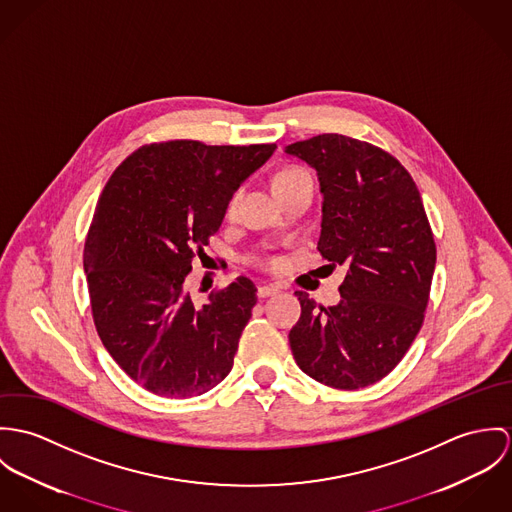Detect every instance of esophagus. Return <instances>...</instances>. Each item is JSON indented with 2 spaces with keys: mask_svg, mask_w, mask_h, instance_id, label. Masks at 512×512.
<instances>
[{
  "mask_svg": "<svg viewBox=\"0 0 512 512\" xmlns=\"http://www.w3.org/2000/svg\"><path fill=\"white\" fill-rule=\"evenodd\" d=\"M279 286H275V284H263V286H259L257 288V296L259 298H269V296H275V294H279Z\"/></svg>",
  "mask_w": 512,
  "mask_h": 512,
  "instance_id": "1",
  "label": "esophagus"
}]
</instances>
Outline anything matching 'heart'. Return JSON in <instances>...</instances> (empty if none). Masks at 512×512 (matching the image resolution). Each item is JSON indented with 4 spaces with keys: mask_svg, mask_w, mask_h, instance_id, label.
<instances>
[{
    "mask_svg": "<svg viewBox=\"0 0 512 512\" xmlns=\"http://www.w3.org/2000/svg\"><path fill=\"white\" fill-rule=\"evenodd\" d=\"M304 174H308V172L304 171V169H298V167L284 169V171L279 172V174L275 176V190H279V188H281L283 184H286V182H292V180H296V178H300V176H304ZM237 200H239V192H235V194L229 198L228 214H233V212H235V208H237Z\"/></svg>",
    "mask_w": 512,
    "mask_h": 512,
    "instance_id": "heart-1",
    "label": "heart"
}]
</instances>
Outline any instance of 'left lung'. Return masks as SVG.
Listing matches in <instances>:
<instances>
[{"mask_svg":"<svg viewBox=\"0 0 512 512\" xmlns=\"http://www.w3.org/2000/svg\"><path fill=\"white\" fill-rule=\"evenodd\" d=\"M318 172V251L345 265L341 300L302 306L288 341L298 367L328 387L355 391L387 377L424 322L436 243L420 192L387 151L338 133L286 147Z\"/></svg>","mask_w":512,"mask_h":512,"instance_id":"obj_1","label":"left lung"}]
</instances>
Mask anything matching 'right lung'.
Wrapping results in <instances>:
<instances>
[{
    "mask_svg": "<svg viewBox=\"0 0 512 512\" xmlns=\"http://www.w3.org/2000/svg\"><path fill=\"white\" fill-rule=\"evenodd\" d=\"M275 149L149 143L104 186L84 243L92 318L115 363L145 391L198 397L228 377L257 288L237 277L196 304L188 273L233 192Z\"/></svg>",
    "mask_w": 512,
    "mask_h": 512,
    "instance_id": "obj_1",
    "label": "right lung"
}]
</instances>
